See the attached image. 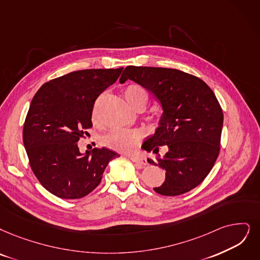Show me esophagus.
Segmentation results:
<instances>
[{
    "label": "esophagus",
    "mask_w": 260,
    "mask_h": 260,
    "mask_svg": "<svg viewBox=\"0 0 260 260\" xmlns=\"http://www.w3.org/2000/svg\"><path fill=\"white\" fill-rule=\"evenodd\" d=\"M129 158H130V160H131L132 162L136 163V165H138L139 168H143V166L148 164V162H147L146 159L141 158V157H137V155H129Z\"/></svg>",
    "instance_id": "esophagus-1"
}]
</instances>
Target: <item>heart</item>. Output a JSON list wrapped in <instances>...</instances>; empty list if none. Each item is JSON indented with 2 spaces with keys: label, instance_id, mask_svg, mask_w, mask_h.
I'll return each mask as SVG.
<instances>
[{
  "label": "heart",
  "instance_id": "b5f03b06",
  "mask_svg": "<svg viewBox=\"0 0 260 260\" xmlns=\"http://www.w3.org/2000/svg\"><path fill=\"white\" fill-rule=\"evenodd\" d=\"M123 97L134 110H144L148 105L149 96L147 91L140 85L131 84L123 89ZM92 118H97V109L92 112ZM159 122V119L155 120ZM143 140L142 132L138 130L127 129H113L102 138L101 142L105 146L116 151H130L141 144Z\"/></svg>",
  "mask_w": 260,
  "mask_h": 260
}]
</instances>
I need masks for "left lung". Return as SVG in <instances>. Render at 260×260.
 I'll return each instance as SVG.
<instances>
[{
  "instance_id": "8db88e82",
  "label": "left lung",
  "mask_w": 260,
  "mask_h": 260,
  "mask_svg": "<svg viewBox=\"0 0 260 260\" xmlns=\"http://www.w3.org/2000/svg\"><path fill=\"white\" fill-rule=\"evenodd\" d=\"M132 80L159 100V127L142 148L155 153L148 163L159 165L165 180L153 190L165 196L186 193L210 173L220 152L223 111L212 89L195 76L160 67L124 68L120 83ZM160 146L168 147L163 157Z\"/></svg>"
}]
</instances>
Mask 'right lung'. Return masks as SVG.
<instances>
[{
  "instance_id": "obj_1",
  "label": "right lung",
  "mask_w": 260,
  "mask_h": 260,
  "mask_svg": "<svg viewBox=\"0 0 260 260\" xmlns=\"http://www.w3.org/2000/svg\"><path fill=\"white\" fill-rule=\"evenodd\" d=\"M122 68L85 69L51 80L35 94L23 126L30 169L50 193L77 200L95 190L107 165L119 154L95 148L82 154L80 138L92 127L91 114L101 92Z\"/></svg>"
}]
</instances>
